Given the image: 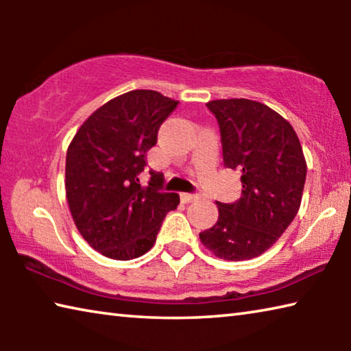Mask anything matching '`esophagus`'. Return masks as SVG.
I'll use <instances>...</instances> for the list:
<instances>
[{
  "label": "esophagus",
  "instance_id": "esophagus-1",
  "mask_svg": "<svg viewBox=\"0 0 351 351\" xmlns=\"http://www.w3.org/2000/svg\"><path fill=\"white\" fill-rule=\"evenodd\" d=\"M201 198V195L198 193H182V199L186 203H193V201H198Z\"/></svg>",
  "mask_w": 351,
  "mask_h": 351
}]
</instances>
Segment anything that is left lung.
<instances>
[{"label": "left lung", "mask_w": 351, "mask_h": 351, "mask_svg": "<svg viewBox=\"0 0 351 351\" xmlns=\"http://www.w3.org/2000/svg\"><path fill=\"white\" fill-rule=\"evenodd\" d=\"M206 105L218 121L224 167L240 171L243 189L235 203H217V223L199 240L223 260H251L268 251L299 212L304 152L291 123L268 105L249 99Z\"/></svg>", "instance_id": "1"}]
</instances>
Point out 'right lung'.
<instances>
[{
	"mask_svg": "<svg viewBox=\"0 0 351 351\" xmlns=\"http://www.w3.org/2000/svg\"><path fill=\"white\" fill-rule=\"evenodd\" d=\"M180 102L152 90L111 99L82 123L66 153V199L80 235L105 257L132 260L150 251L180 195L162 190L164 175H139L158 130Z\"/></svg>",
	"mask_w": 351,
	"mask_h": 351,
	"instance_id": "right-lung-1",
	"label": "right lung"
}]
</instances>
